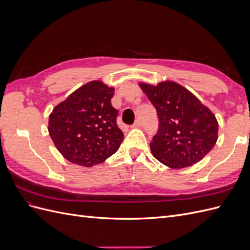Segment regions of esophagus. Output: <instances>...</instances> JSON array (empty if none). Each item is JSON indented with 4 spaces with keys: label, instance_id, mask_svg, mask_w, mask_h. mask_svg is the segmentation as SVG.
I'll use <instances>...</instances> for the list:
<instances>
[{
    "label": "esophagus",
    "instance_id": "esophagus-1",
    "mask_svg": "<svg viewBox=\"0 0 250 250\" xmlns=\"http://www.w3.org/2000/svg\"><path fill=\"white\" fill-rule=\"evenodd\" d=\"M141 125H142L141 121H140V120H137V121H135V122L131 125V127H132V128H138V127H141Z\"/></svg>",
    "mask_w": 250,
    "mask_h": 250
}]
</instances>
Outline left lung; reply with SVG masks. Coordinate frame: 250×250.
I'll return each instance as SVG.
<instances>
[{
  "label": "left lung",
  "mask_w": 250,
  "mask_h": 250,
  "mask_svg": "<svg viewBox=\"0 0 250 250\" xmlns=\"http://www.w3.org/2000/svg\"><path fill=\"white\" fill-rule=\"evenodd\" d=\"M140 85L155 107L160 122L150 144L153 156L173 169L202 160L218 138V123L211 111L175 82Z\"/></svg>",
  "instance_id": "8db88e82"
}]
</instances>
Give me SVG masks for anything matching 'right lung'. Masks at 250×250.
Instances as JSON below:
<instances>
[{
  "label": "right lung",
  "mask_w": 250,
  "mask_h": 250,
  "mask_svg": "<svg viewBox=\"0 0 250 250\" xmlns=\"http://www.w3.org/2000/svg\"><path fill=\"white\" fill-rule=\"evenodd\" d=\"M113 94L112 87L92 81L53 109L49 133L65 160L92 167L119 149L124 134L117 125L118 110L110 102Z\"/></svg>",
  "instance_id": "obj_1"
}]
</instances>
